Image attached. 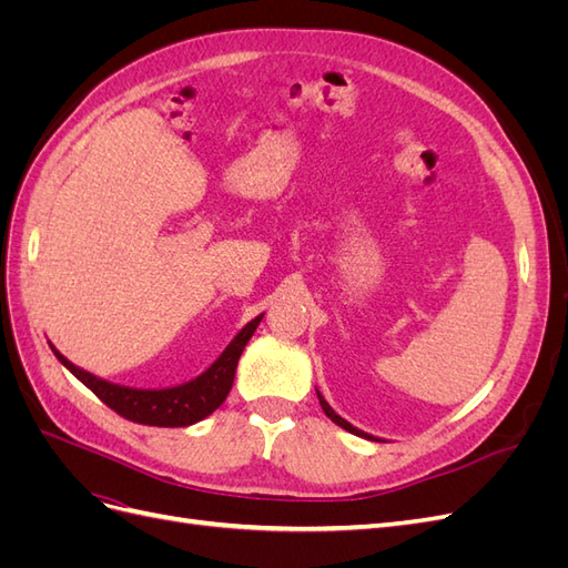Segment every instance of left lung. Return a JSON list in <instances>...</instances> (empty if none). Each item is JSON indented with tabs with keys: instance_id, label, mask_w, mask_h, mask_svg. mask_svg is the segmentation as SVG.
Segmentation results:
<instances>
[{
	"instance_id": "obj_1",
	"label": "left lung",
	"mask_w": 568,
	"mask_h": 568,
	"mask_svg": "<svg viewBox=\"0 0 568 568\" xmlns=\"http://www.w3.org/2000/svg\"><path fill=\"white\" fill-rule=\"evenodd\" d=\"M317 398H320V405H322V409H324V415L326 417H329L334 424H338L341 428H346V432H351V434H355V436H359V438H367V440H382V438H376V436H372V434H365V432H359V428L357 426H353L351 422H346V419H343V417H338L336 415V412L332 409V405L329 403H326L324 398H322V393L317 390ZM384 443V440H382Z\"/></svg>"
}]
</instances>
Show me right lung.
I'll use <instances>...</instances> for the list:
<instances>
[{"label":"right lung","mask_w":568,"mask_h":568,"mask_svg":"<svg viewBox=\"0 0 568 568\" xmlns=\"http://www.w3.org/2000/svg\"><path fill=\"white\" fill-rule=\"evenodd\" d=\"M263 315L253 317L242 332H239L230 346L220 353L215 363L201 372L196 379L184 382L180 386H168V388H134L113 384L106 379H99V376L80 369L73 365L71 359L61 355L54 343H49L51 351L59 357V363L71 372L78 382L88 386L101 403H106L111 409H115L120 417H125L136 424H149V426H192L225 403L227 393L234 384V372L239 365V357H242L248 338L253 336L255 326L261 324Z\"/></svg>","instance_id":"obj_1"}]
</instances>
